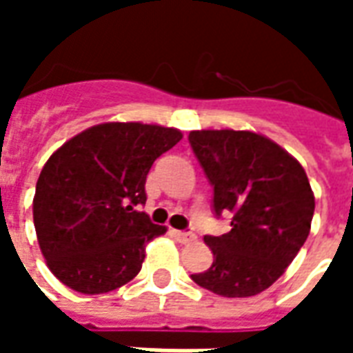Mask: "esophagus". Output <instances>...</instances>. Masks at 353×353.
<instances>
[{
	"mask_svg": "<svg viewBox=\"0 0 353 353\" xmlns=\"http://www.w3.org/2000/svg\"><path fill=\"white\" fill-rule=\"evenodd\" d=\"M172 234H174L177 242H181V244H191L192 240L196 238L192 232H185V230H172Z\"/></svg>",
	"mask_w": 353,
	"mask_h": 353,
	"instance_id": "34e87169",
	"label": "esophagus"
}]
</instances>
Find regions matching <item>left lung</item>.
I'll list each match as a JSON object with an SVG mask.
<instances>
[{
    "instance_id": "obj_1",
    "label": "left lung",
    "mask_w": 353,
    "mask_h": 353,
    "mask_svg": "<svg viewBox=\"0 0 353 353\" xmlns=\"http://www.w3.org/2000/svg\"><path fill=\"white\" fill-rule=\"evenodd\" d=\"M192 153L214 187V212L232 214L230 230L204 236L214 253L200 288L253 296L285 272L310 234L314 192L296 159L248 130H192Z\"/></svg>"
}]
</instances>
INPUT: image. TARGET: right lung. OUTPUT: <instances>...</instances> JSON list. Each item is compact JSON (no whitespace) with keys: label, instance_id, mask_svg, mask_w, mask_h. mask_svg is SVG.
<instances>
[{"label":"right lung","instance_id":"right-lung-1","mask_svg":"<svg viewBox=\"0 0 353 353\" xmlns=\"http://www.w3.org/2000/svg\"><path fill=\"white\" fill-rule=\"evenodd\" d=\"M176 128L103 123L50 154L34 196V225L50 272L85 295L121 288L141 270L145 244L166 232L138 204L153 162L176 145Z\"/></svg>","mask_w":353,"mask_h":353}]
</instances>
